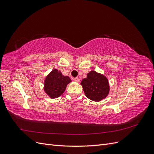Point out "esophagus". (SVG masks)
<instances>
[{
	"instance_id": "esophagus-1",
	"label": "esophagus",
	"mask_w": 154,
	"mask_h": 154,
	"mask_svg": "<svg viewBox=\"0 0 154 154\" xmlns=\"http://www.w3.org/2000/svg\"><path fill=\"white\" fill-rule=\"evenodd\" d=\"M74 81L76 82H80V79H79L78 78H74Z\"/></svg>"
}]
</instances>
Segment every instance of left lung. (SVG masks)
Instances as JSON below:
<instances>
[{"label":"left lung","mask_w":154,"mask_h":154,"mask_svg":"<svg viewBox=\"0 0 154 154\" xmlns=\"http://www.w3.org/2000/svg\"><path fill=\"white\" fill-rule=\"evenodd\" d=\"M81 85L86 97L94 101H100L108 96L110 86L108 79L103 74L91 71L83 79Z\"/></svg>","instance_id":"1"}]
</instances>
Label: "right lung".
<instances>
[{
  "mask_svg": "<svg viewBox=\"0 0 154 154\" xmlns=\"http://www.w3.org/2000/svg\"><path fill=\"white\" fill-rule=\"evenodd\" d=\"M71 82L69 76L62 75L61 72L54 69L45 77L44 89L51 98H57L63 94Z\"/></svg>",
  "mask_w": 154,
  "mask_h": 154,
  "instance_id": "right-lung-1",
  "label": "right lung"
}]
</instances>
